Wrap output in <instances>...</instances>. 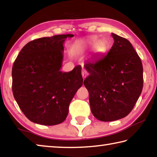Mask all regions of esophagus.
Segmentation results:
<instances>
[{
  "instance_id": "obj_1",
  "label": "esophagus",
  "mask_w": 157,
  "mask_h": 157,
  "mask_svg": "<svg viewBox=\"0 0 157 157\" xmlns=\"http://www.w3.org/2000/svg\"><path fill=\"white\" fill-rule=\"evenodd\" d=\"M82 78H83V79H84L85 78H86V77L88 75V73H87L85 70H83L82 72Z\"/></svg>"
}]
</instances>
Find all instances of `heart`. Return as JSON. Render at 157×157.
Listing matches in <instances>:
<instances>
[{"label":"heart","instance_id":"heart-1","mask_svg":"<svg viewBox=\"0 0 157 157\" xmlns=\"http://www.w3.org/2000/svg\"><path fill=\"white\" fill-rule=\"evenodd\" d=\"M94 46V51L96 53H102L107 50V44L104 39H99L97 41L96 36H91L79 43V46L91 47Z\"/></svg>","mask_w":157,"mask_h":157}]
</instances>
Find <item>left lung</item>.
Wrapping results in <instances>:
<instances>
[{
    "label": "left lung",
    "mask_w": 157,
    "mask_h": 157,
    "mask_svg": "<svg viewBox=\"0 0 157 157\" xmlns=\"http://www.w3.org/2000/svg\"><path fill=\"white\" fill-rule=\"evenodd\" d=\"M112 47L106 55L89 59V75L84 84L89 94L91 110L98 120H119L131 112L142 92L143 65L127 39L111 33Z\"/></svg>",
    "instance_id": "8db88e82"
}]
</instances>
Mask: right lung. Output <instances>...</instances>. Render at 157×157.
Returning a JSON list of instances; mask_svg holds the SVG:
<instances>
[{"label":"right lung","mask_w":157,"mask_h":157,"mask_svg":"<svg viewBox=\"0 0 157 157\" xmlns=\"http://www.w3.org/2000/svg\"><path fill=\"white\" fill-rule=\"evenodd\" d=\"M73 34L42 37L21 50L12 67L13 95L24 115L42 125L65 121L70 102L83 84L81 66L60 71L63 43Z\"/></svg>","instance_id":"add662e5"}]
</instances>
